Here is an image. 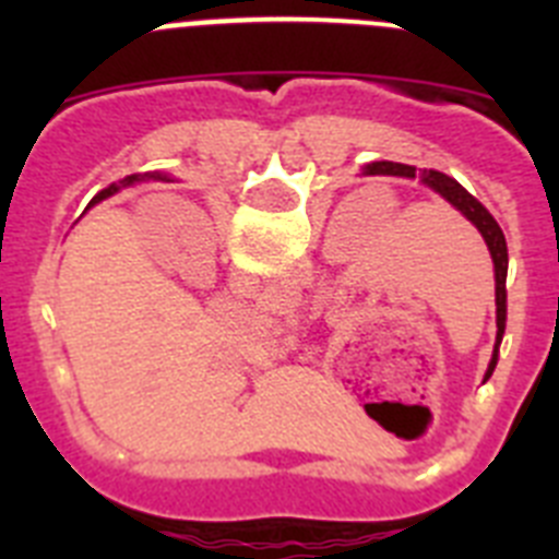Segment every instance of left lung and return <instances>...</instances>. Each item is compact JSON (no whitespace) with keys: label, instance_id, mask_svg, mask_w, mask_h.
Returning <instances> with one entry per match:
<instances>
[{"label":"left lung","instance_id":"8db88e82","mask_svg":"<svg viewBox=\"0 0 559 559\" xmlns=\"http://www.w3.org/2000/svg\"><path fill=\"white\" fill-rule=\"evenodd\" d=\"M367 173H389V176H408V179H414V173L417 170H414L412 165H397V162H378V165H369ZM419 179H423V185L431 187L433 192H439V195H442L448 204L456 206L464 218L471 221V224L481 231L484 243H487V249H490L492 269H496V328H498V333H496V347H492L490 367H487V374H484V380H487L498 364V347H501L503 328H507V265H510L507 240H503L501 226H498L496 218H492L490 212H487V206H484L481 201L473 199L471 192L464 190L456 179H451V176H445V173H439V170H423L419 173Z\"/></svg>","mask_w":559,"mask_h":559}]
</instances>
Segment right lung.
Listing matches in <instances>:
<instances>
[{"label": "right lung", "instance_id": "obj_1", "mask_svg": "<svg viewBox=\"0 0 559 559\" xmlns=\"http://www.w3.org/2000/svg\"><path fill=\"white\" fill-rule=\"evenodd\" d=\"M142 179H167V176H162V173H145V176H142V173H133V176H126V179H122L120 185H111V187H106V190H103V192H97L95 201L108 199V195H114V192H120L122 187H131L133 181H142Z\"/></svg>", "mask_w": 559, "mask_h": 559}]
</instances>
